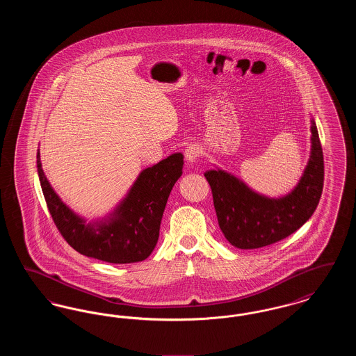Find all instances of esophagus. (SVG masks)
<instances>
[{
    "mask_svg": "<svg viewBox=\"0 0 356 356\" xmlns=\"http://www.w3.org/2000/svg\"><path fill=\"white\" fill-rule=\"evenodd\" d=\"M184 156L188 163H196L202 156V148L196 144H189L184 151Z\"/></svg>",
    "mask_w": 356,
    "mask_h": 356,
    "instance_id": "esophagus-1",
    "label": "esophagus"
}]
</instances>
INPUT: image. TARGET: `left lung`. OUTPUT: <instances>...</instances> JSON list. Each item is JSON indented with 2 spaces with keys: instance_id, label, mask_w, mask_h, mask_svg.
Masks as SVG:
<instances>
[{
  "instance_id": "left-lung-1",
  "label": "left lung",
  "mask_w": 356,
  "mask_h": 356,
  "mask_svg": "<svg viewBox=\"0 0 356 356\" xmlns=\"http://www.w3.org/2000/svg\"><path fill=\"white\" fill-rule=\"evenodd\" d=\"M311 156L305 173L287 196L270 199L221 170L204 173L213 196L221 232L240 250L280 241L298 231L315 212L324 181V161L318 128L311 120Z\"/></svg>"
}]
</instances>
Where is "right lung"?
I'll return each mask as SVG.
<instances>
[{"label":"right lung","instance_id":"1","mask_svg":"<svg viewBox=\"0 0 356 356\" xmlns=\"http://www.w3.org/2000/svg\"><path fill=\"white\" fill-rule=\"evenodd\" d=\"M184 156L173 153L143 170L127 197L104 220L86 224L56 195L37 152V170L51 219L69 245L88 257L113 264L145 260L152 254L170 191L183 173Z\"/></svg>","mask_w":356,"mask_h":356}]
</instances>
